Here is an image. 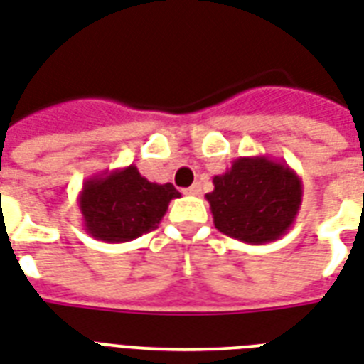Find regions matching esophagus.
Here are the masks:
<instances>
[{
  "label": "esophagus",
  "instance_id": "obj_1",
  "mask_svg": "<svg viewBox=\"0 0 364 364\" xmlns=\"http://www.w3.org/2000/svg\"><path fill=\"white\" fill-rule=\"evenodd\" d=\"M202 191V187L198 185V183H194V185H191L188 188H185V194H188V196H198Z\"/></svg>",
  "mask_w": 364,
  "mask_h": 364
}]
</instances>
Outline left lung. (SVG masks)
Here are the masks:
<instances>
[{
  "label": "left lung",
  "mask_w": 364,
  "mask_h": 364,
  "mask_svg": "<svg viewBox=\"0 0 364 364\" xmlns=\"http://www.w3.org/2000/svg\"><path fill=\"white\" fill-rule=\"evenodd\" d=\"M304 185L298 173L267 156L237 158L213 177L206 194L218 231L246 244L273 242L294 225Z\"/></svg>",
  "instance_id": "1"
}]
</instances>
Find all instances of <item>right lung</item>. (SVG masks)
Wrapping results in <instances>:
<instances>
[{"instance_id":"add662e5","label":"right lung","mask_w":364,"mask_h":364,"mask_svg":"<svg viewBox=\"0 0 364 364\" xmlns=\"http://www.w3.org/2000/svg\"><path fill=\"white\" fill-rule=\"evenodd\" d=\"M179 196L171 183H151L132 164L85 179L77 206L91 237L118 244L154 231L168 204Z\"/></svg>"}]
</instances>
